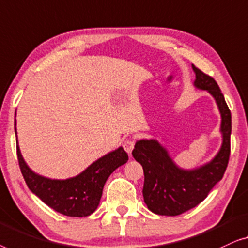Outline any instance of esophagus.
I'll list each match as a JSON object with an SVG mask.
<instances>
[{
    "label": "esophagus",
    "mask_w": 248,
    "mask_h": 248,
    "mask_svg": "<svg viewBox=\"0 0 248 248\" xmlns=\"http://www.w3.org/2000/svg\"><path fill=\"white\" fill-rule=\"evenodd\" d=\"M123 146H124V151L127 152L129 155H130L132 149H134V147H135V140H131V139H127V140H124Z\"/></svg>",
    "instance_id": "esophagus-1"
}]
</instances>
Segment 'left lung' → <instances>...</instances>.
Listing matches in <instances>:
<instances>
[{"label":"left lung","instance_id":"left-lung-1","mask_svg":"<svg viewBox=\"0 0 248 248\" xmlns=\"http://www.w3.org/2000/svg\"><path fill=\"white\" fill-rule=\"evenodd\" d=\"M192 68L195 73L194 85L207 90L217 101L224 141L210 163L193 170L179 169L156 140L136 142L132 156L141 164L145 174L142 195L149 210L156 215L177 216L197 207L222 179L229 162L232 113L214 78L194 65Z\"/></svg>","mask_w":248,"mask_h":248}]
</instances>
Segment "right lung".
Segmentation results:
<instances>
[{"label":"right lung","mask_w":248,"mask_h":248,"mask_svg":"<svg viewBox=\"0 0 248 248\" xmlns=\"http://www.w3.org/2000/svg\"><path fill=\"white\" fill-rule=\"evenodd\" d=\"M16 155L21 173L31 192L54 210L68 217H86L93 214L99 205L108 177L128 160L127 153L120 147L97 159L79 175L59 181L34 174L24 163L19 146H16Z\"/></svg>","instance_id":"obj_1"}]
</instances>
